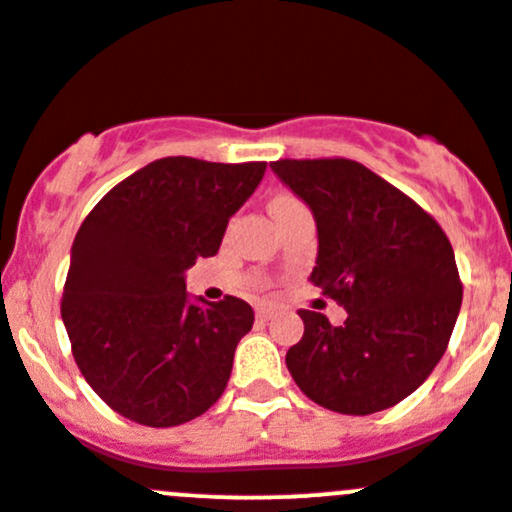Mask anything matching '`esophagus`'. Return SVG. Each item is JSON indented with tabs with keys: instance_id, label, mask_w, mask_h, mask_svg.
I'll use <instances>...</instances> for the list:
<instances>
[{
	"instance_id": "obj_1",
	"label": "esophagus",
	"mask_w": 512,
	"mask_h": 512,
	"mask_svg": "<svg viewBox=\"0 0 512 512\" xmlns=\"http://www.w3.org/2000/svg\"><path fill=\"white\" fill-rule=\"evenodd\" d=\"M277 314V306H257V319H262V321H270L272 316Z\"/></svg>"
}]
</instances>
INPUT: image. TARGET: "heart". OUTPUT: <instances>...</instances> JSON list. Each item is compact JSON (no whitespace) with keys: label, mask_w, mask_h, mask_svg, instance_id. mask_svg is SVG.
I'll use <instances>...</instances> for the list:
<instances>
[{"label":"heart","mask_w":512,"mask_h":512,"mask_svg":"<svg viewBox=\"0 0 512 512\" xmlns=\"http://www.w3.org/2000/svg\"><path fill=\"white\" fill-rule=\"evenodd\" d=\"M292 201H297V198H294V196H289V193H279V196H274L272 201H270V211H272V208H277V206H284V203H292Z\"/></svg>","instance_id":"heart-1"}]
</instances>
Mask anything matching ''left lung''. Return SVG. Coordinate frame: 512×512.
Masks as SVG:
<instances>
[{
    "mask_svg": "<svg viewBox=\"0 0 512 512\" xmlns=\"http://www.w3.org/2000/svg\"><path fill=\"white\" fill-rule=\"evenodd\" d=\"M272 171L311 208L319 257L311 282L348 311L331 326L301 309L304 336L287 368L309 400L373 414L412 395L449 346L459 270L441 225L353 159H279Z\"/></svg>",
    "mask_w": 512,
    "mask_h": 512,
    "instance_id": "8db88e82",
    "label": "left lung"
}]
</instances>
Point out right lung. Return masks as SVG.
Returning <instances> with one entry per match:
<instances>
[{
	"mask_svg": "<svg viewBox=\"0 0 512 512\" xmlns=\"http://www.w3.org/2000/svg\"><path fill=\"white\" fill-rule=\"evenodd\" d=\"M265 161L164 157L100 198L75 235L61 316L80 373L110 410L176 427L223 395L247 301L188 304V267L213 257Z\"/></svg>",
	"mask_w": 512,
	"mask_h": 512,
	"instance_id": "right-lung-1",
	"label": "right lung"
}]
</instances>
